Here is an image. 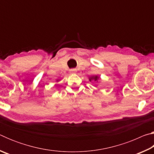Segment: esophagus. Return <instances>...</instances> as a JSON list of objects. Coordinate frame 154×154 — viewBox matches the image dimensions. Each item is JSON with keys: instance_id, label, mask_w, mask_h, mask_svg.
I'll return each mask as SVG.
<instances>
[{"instance_id": "34e87169", "label": "esophagus", "mask_w": 154, "mask_h": 154, "mask_svg": "<svg viewBox=\"0 0 154 154\" xmlns=\"http://www.w3.org/2000/svg\"><path fill=\"white\" fill-rule=\"evenodd\" d=\"M76 69H71V73H72V74H74V73H75V72H76Z\"/></svg>"}]
</instances>
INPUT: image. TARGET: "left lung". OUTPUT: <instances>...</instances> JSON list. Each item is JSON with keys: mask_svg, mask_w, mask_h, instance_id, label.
Returning <instances> with one entry per match:
<instances>
[{"mask_svg": "<svg viewBox=\"0 0 154 154\" xmlns=\"http://www.w3.org/2000/svg\"><path fill=\"white\" fill-rule=\"evenodd\" d=\"M99 79V77L98 76H92L90 77V82H92V81H95V82H98V79Z\"/></svg>", "mask_w": 154, "mask_h": 154, "instance_id": "1", "label": "left lung"}]
</instances>
